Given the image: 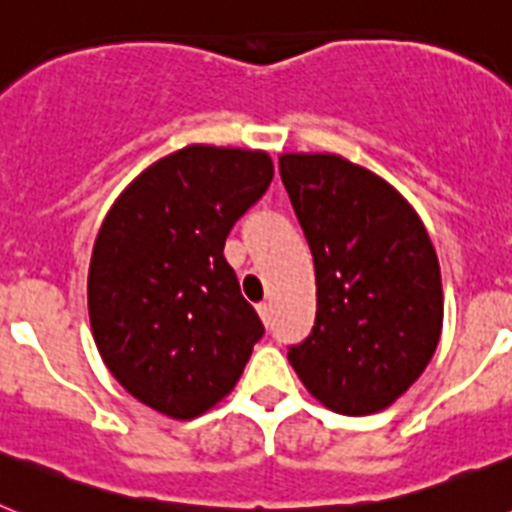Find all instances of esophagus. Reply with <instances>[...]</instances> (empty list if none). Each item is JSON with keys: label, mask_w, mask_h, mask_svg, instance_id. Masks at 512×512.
<instances>
[{"label": "esophagus", "mask_w": 512, "mask_h": 512, "mask_svg": "<svg viewBox=\"0 0 512 512\" xmlns=\"http://www.w3.org/2000/svg\"><path fill=\"white\" fill-rule=\"evenodd\" d=\"M259 318L264 320V325L269 328V325H271V305H269V302L259 305Z\"/></svg>", "instance_id": "obj_1"}]
</instances>
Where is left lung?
Wrapping results in <instances>:
<instances>
[{
	"instance_id": "left-lung-1",
	"label": "left lung",
	"mask_w": 512,
	"mask_h": 512,
	"mask_svg": "<svg viewBox=\"0 0 512 512\" xmlns=\"http://www.w3.org/2000/svg\"><path fill=\"white\" fill-rule=\"evenodd\" d=\"M279 174L315 264V325L289 348L312 397L372 415L410 390L443 325L441 266L418 212L336 153H284Z\"/></svg>"
}]
</instances>
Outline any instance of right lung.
<instances>
[{
	"label": "right lung",
	"mask_w": 512,
	"mask_h": 512,
	"mask_svg": "<svg viewBox=\"0 0 512 512\" xmlns=\"http://www.w3.org/2000/svg\"><path fill=\"white\" fill-rule=\"evenodd\" d=\"M274 179L266 151L187 146L140 171L110 207L89 264V320L112 377L192 420L241 379L264 336L223 248Z\"/></svg>",
	"instance_id": "add662e5"
}]
</instances>
